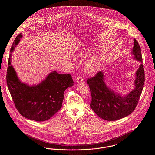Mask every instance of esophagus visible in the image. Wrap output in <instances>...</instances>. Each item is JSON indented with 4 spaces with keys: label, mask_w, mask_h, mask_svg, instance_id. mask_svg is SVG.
I'll return each instance as SVG.
<instances>
[{
    "label": "esophagus",
    "mask_w": 155,
    "mask_h": 155,
    "mask_svg": "<svg viewBox=\"0 0 155 155\" xmlns=\"http://www.w3.org/2000/svg\"><path fill=\"white\" fill-rule=\"evenodd\" d=\"M82 81L83 80H82V77H78L77 80H76V82L77 83H81V82H82Z\"/></svg>",
    "instance_id": "esophagus-1"
}]
</instances>
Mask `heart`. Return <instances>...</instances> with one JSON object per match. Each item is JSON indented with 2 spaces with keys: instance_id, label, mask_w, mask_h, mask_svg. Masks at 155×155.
Segmentation results:
<instances>
[{
  "instance_id": "heart-1",
  "label": "heart",
  "mask_w": 155,
  "mask_h": 155,
  "mask_svg": "<svg viewBox=\"0 0 155 155\" xmlns=\"http://www.w3.org/2000/svg\"><path fill=\"white\" fill-rule=\"evenodd\" d=\"M83 54L82 52H80L76 55L77 58L80 57ZM101 66V61L99 57L95 54L92 55L89 59L85 66V71L89 74H94L96 73Z\"/></svg>"
}]
</instances>
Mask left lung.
<instances>
[{
    "label": "left lung",
    "mask_w": 155,
    "mask_h": 155,
    "mask_svg": "<svg viewBox=\"0 0 155 155\" xmlns=\"http://www.w3.org/2000/svg\"><path fill=\"white\" fill-rule=\"evenodd\" d=\"M131 54L140 64L135 72L134 88L127 95H122L110 88L104 82L106 78L103 71L87 81L92 96L90 107L103 120L111 121L124 118L135 110L138 102L144 85L145 73L140 46L135 39Z\"/></svg>",
    "instance_id": "1"
}]
</instances>
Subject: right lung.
Returning <instances> with one entry per match:
<instances>
[{
  "instance_id": "right-lung-1",
  "label": "right lung",
  "mask_w": 155,
  "mask_h": 155,
  "mask_svg": "<svg viewBox=\"0 0 155 155\" xmlns=\"http://www.w3.org/2000/svg\"><path fill=\"white\" fill-rule=\"evenodd\" d=\"M22 34L15 38L10 49L7 71V84L17 110L23 117L36 121H44L60 109L66 89L73 85L71 75L53 71L39 84L30 85L22 82L11 64L12 53Z\"/></svg>"
}]
</instances>
